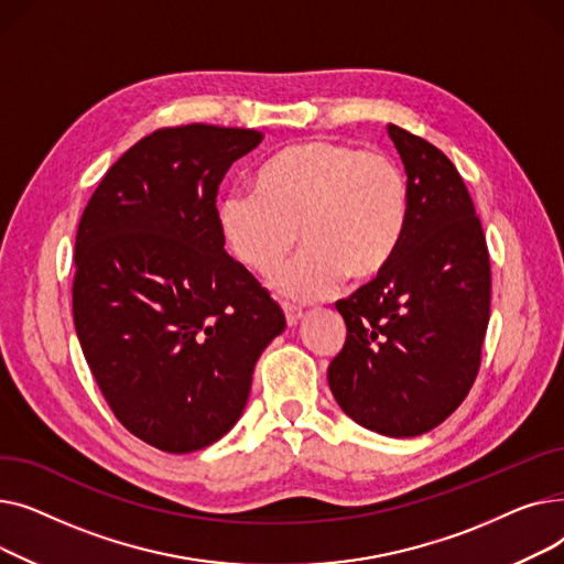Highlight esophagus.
Returning <instances> with one entry per match:
<instances>
[{
  "mask_svg": "<svg viewBox=\"0 0 564 564\" xmlns=\"http://www.w3.org/2000/svg\"><path fill=\"white\" fill-rule=\"evenodd\" d=\"M281 308H283V313H285L288 327H294V324H297V319L302 317V308L294 306V304H281Z\"/></svg>",
  "mask_w": 564,
  "mask_h": 564,
  "instance_id": "esophagus-1",
  "label": "esophagus"
}]
</instances>
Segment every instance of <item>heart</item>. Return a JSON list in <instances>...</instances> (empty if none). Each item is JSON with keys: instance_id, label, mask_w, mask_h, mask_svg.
<instances>
[{"instance_id": "b5f03b06", "label": "heart", "mask_w": 564, "mask_h": 564, "mask_svg": "<svg viewBox=\"0 0 564 564\" xmlns=\"http://www.w3.org/2000/svg\"><path fill=\"white\" fill-rule=\"evenodd\" d=\"M411 217L406 175L383 153L336 139L290 143L251 177V194L224 196L217 230L253 274H272L297 247L304 253L272 285L292 300H319L343 276L368 283L395 262Z\"/></svg>"}]
</instances>
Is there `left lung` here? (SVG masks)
Listing matches in <instances>:
<instances>
[{
	"label": "left lung",
	"instance_id": "1",
	"mask_svg": "<svg viewBox=\"0 0 564 564\" xmlns=\"http://www.w3.org/2000/svg\"><path fill=\"white\" fill-rule=\"evenodd\" d=\"M389 137L406 171L409 230L387 272L336 302L347 338L327 379L351 421L402 438L441 425L476 381L491 267L455 164L398 126Z\"/></svg>",
	"mask_w": 564,
	"mask_h": 564
}]
</instances>
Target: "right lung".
I'll list each match as a JSON object with an SVG mask.
<instances>
[{
	"instance_id": "right-lung-1",
	"label": "right lung",
	"mask_w": 564,
	"mask_h": 564,
	"mask_svg": "<svg viewBox=\"0 0 564 564\" xmlns=\"http://www.w3.org/2000/svg\"><path fill=\"white\" fill-rule=\"evenodd\" d=\"M262 132L192 123L137 141L105 173L75 237L73 319L113 416L183 455L242 416L285 317L217 230V192Z\"/></svg>"
}]
</instances>
